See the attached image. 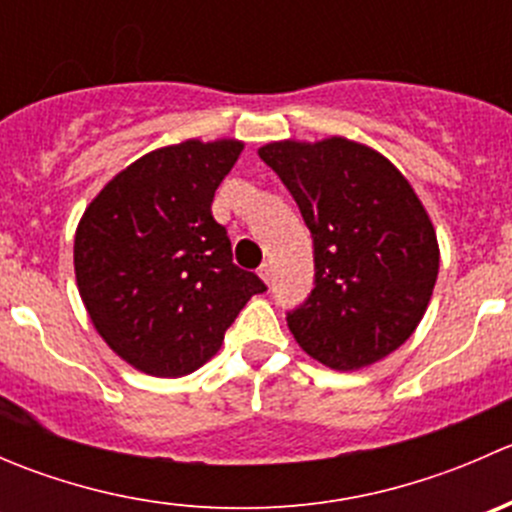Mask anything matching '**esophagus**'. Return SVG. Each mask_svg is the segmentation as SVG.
I'll list each match as a JSON object with an SVG mask.
<instances>
[{"label":"esophagus","mask_w":512,"mask_h":512,"mask_svg":"<svg viewBox=\"0 0 512 512\" xmlns=\"http://www.w3.org/2000/svg\"><path fill=\"white\" fill-rule=\"evenodd\" d=\"M257 275H260V280L265 282V285H270V280H272V267H270V265H262L260 270H257Z\"/></svg>","instance_id":"1"}]
</instances>
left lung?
Returning <instances> with one entry per match:
<instances>
[{
    "label": "left lung",
    "mask_w": 512,
    "mask_h": 512,
    "mask_svg": "<svg viewBox=\"0 0 512 512\" xmlns=\"http://www.w3.org/2000/svg\"><path fill=\"white\" fill-rule=\"evenodd\" d=\"M314 237V285L287 317L302 352L337 371L376 364L426 314L438 277L436 227L416 190L371 146L329 136L257 148Z\"/></svg>",
    "instance_id": "8db88e82"
}]
</instances>
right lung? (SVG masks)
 Wrapping results in <instances>:
<instances>
[{"label": "right lung", "mask_w": 512, "mask_h": 512, "mask_svg": "<svg viewBox=\"0 0 512 512\" xmlns=\"http://www.w3.org/2000/svg\"><path fill=\"white\" fill-rule=\"evenodd\" d=\"M237 138L156 148L113 175L74 235L81 302L98 337L133 369L178 379L213 359L260 277L232 265L215 190Z\"/></svg>", "instance_id": "1"}]
</instances>
